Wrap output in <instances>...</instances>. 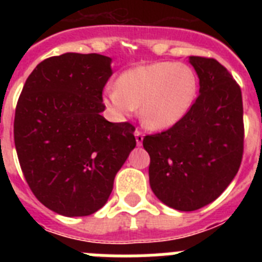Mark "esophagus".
<instances>
[{
    "label": "esophagus",
    "instance_id": "34e87169",
    "mask_svg": "<svg viewBox=\"0 0 262 262\" xmlns=\"http://www.w3.org/2000/svg\"><path fill=\"white\" fill-rule=\"evenodd\" d=\"M135 139H136V144L140 147V145L143 144V134L142 131H139V129H136L135 131Z\"/></svg>",
    "mask_w": 262,
    "mask_h": 262
}]
</instances>
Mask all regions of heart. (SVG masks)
<instances>
[{"label":"heart","instance_id":"b5f03b06","mask_svg":"<svg viewBox=\"0 0 262 262\" xmlns=\"http://www.w3.org/2000/svg\"><path fill=\"white\" fill-rule=\"evenodd\" d=\"M196 77L185 64L160 61L127 69L117 86L103 92L106 107L126 119L140 106V119L152 129H168L177 124L193 106Z\"/></svg>","mask_w":262,"mask_h":262}]
</instances>
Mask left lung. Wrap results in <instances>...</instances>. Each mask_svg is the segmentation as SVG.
I'll return each mask as SVG.
<instances>
[{"label":"left lung","mask_w":262,"mask_h":262,"mask_svg":"<svg viewBox=\"0 0 262 262\" xmlns=\"http://www.w3.org/2000/svg\"><path fill=\"white\" fill-rule=\"evenodd\" d=\"M189 61L200 78V96L177 124L143 139L152 191L180 211L216 200L235 178L244 148L237 82L215 59L190 56Z\"/></svg>","instance_id":"obj_1"}]
</instances>
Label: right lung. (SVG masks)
I'll return each instance as SVG.
<instances>
[{"instance_id":"right-lung-1","label":"right lung","mask_w":262,"mask_h":262,"mask_svg":"<svg viewBox=\"0 0 262 262\" xmlns=\"http://www.w3.org/2000/svg\"><path fill=\"white\" fill-rule=\"evenodd\" d=\"M111 75V59L98 53L48 57L18 99L14 143L23 176L34 195L64 216L98 211L136 145L133 124L101 115Z\"/></svg>"}]
</instances>
